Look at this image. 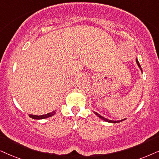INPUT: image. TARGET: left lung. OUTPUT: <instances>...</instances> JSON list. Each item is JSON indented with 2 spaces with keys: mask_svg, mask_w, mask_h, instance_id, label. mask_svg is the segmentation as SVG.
Listing matches in <instances>:
<instances>
[{
  "mask_svg": "<svg viewBox=\"0 0 159 159\" xmlns=\"http://www.w3.org/2000/svg\"><path fill=\"white\" fill-rule=\"evenodd\" d=\"M136 63H137V65H138V66H139V67L140 68V69H141V70H142V68H141V66H140V65H139V61H138V60L137 59H136ZM94 114H96V115H97L98 116H99V117L100 118V119H102L103 120H104V121H106V122H112V123H116V122H121V121H122V120H125V119H124V120H117V121H114V120H108V119H106V118H105V117H103V116H102L101 115H100L99 114H98L97 112H94Z\"/></svg>",
  "mask_w": 159,
  "mask_h": 159,
  "instance_id": "1",
  "label": "left lung"
}]
</instances>
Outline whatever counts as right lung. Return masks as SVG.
<instances>
[{
  "label": "right lung",
  "mask_w": 159,
  "mask_h": 159,
  "mask_svg": "<svg viewBox=\"0 0 159 159\" xmlns=\"http://www.w3.org/2000/svg\"><path fill=\"white\" fill-rule=\"evenodd\" d=\"M56 114V111H54L51 113H48L47 114H44V115H40V116H37V115H32V114H29L30 117L33 118V119L35 120H42V119H45V118L50 117V116L54 115Z\"/></svg>",
  "instance_id": "add662e5"
}]
</instances>
